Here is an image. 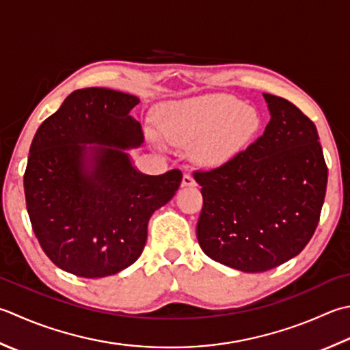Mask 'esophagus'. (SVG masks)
Wrapping results in <instances>:
<instances>
[{"instance_id":"esophagus-1","label":"esophagus","mask_w":350,"mask_h":350,"mask_svg":"<svg viewBox=\"0 0 350 350\" xmlns=\"http://www.w3.org/2000/svg\"><path fill=\"white\" fill-rule=\"evenodd\" d=\"M194 185H196V180L191 174H185L182 177V187H194Z\"/></svg>"}]
</instances>
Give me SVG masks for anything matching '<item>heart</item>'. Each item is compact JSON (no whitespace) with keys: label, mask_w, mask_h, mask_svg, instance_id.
Instances as JSON below:
<instances>
[{"label":"heart","mask_w":350,"mask_h":350,"mask_svg":"<svg viewBox=\"0 0 350 350\" xmlns=\"http://www.w3.org/2000/svg\"><path fill=\"white\" fill-rule=\"evenodd\" d=\"M170 144L189 147L203 167H220L235 157L261 129V115L228 94H204L168 103L157 113Z\"/></svg>","instance_id":"1"}]
</instances>
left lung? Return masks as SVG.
<instances>
[{
  "mask_svg": "<svg viewBox=\"0 0 350 350\" xmlns=\"http://www.w3.org/2000/svg\"><path fill=\"white\" fill-rule=\"evenodd\" d=\"M264 135L211 171H196L203 208L202 250L214 261L261 273L299 255L325 202L327 167L314 122L288 100L262 94Z\"/></svg>",
  "mask_w": 350,
  "mask_h": 350,
  "instance_id": "obj_1",
  "label": "left lung"
}]
</instances>
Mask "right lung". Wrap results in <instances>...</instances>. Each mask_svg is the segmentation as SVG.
<instances>
[{
  "mask_svg": "<svg viewBox=\"0 0 350 350\" xmlns=\"http://www.w3.org/2000/svg\"><path fill=\"white\" fill-rule=\"evenodd\" d=\"M139 98L107 88L77 89L31 141L24 193L31 228L59 269L105 278L132 265L147 224L182 182L180 170L148 176L127 150L144 142L130 111Z\"/></svg>",
  "mask_w": 350,
  "mask_h": 350,
  "instance_id": "add662e5",
  "label": "right lung"
}]
</instances>
